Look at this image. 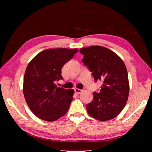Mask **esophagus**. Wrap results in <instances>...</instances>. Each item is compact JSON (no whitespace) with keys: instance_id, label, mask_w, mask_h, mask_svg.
I'll list each match as a JSON object with an SVG mask.
<instances>
[{"instance_id":"34e87169","label":"esophagus","mask_w":152,"mask_h":152,"mask_svg":"<svg viewBox=\"0 0 152 152\" xmlns=\"http://www.w3.org/2000/svg\"><path fill=\"white\" fill-rule=\"evenodd\" d=\"M74 92H75L76 94H80L82 92V90L79 88H74Z\"/></svg>"}]
</instances>
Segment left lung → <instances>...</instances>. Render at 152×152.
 Wrapping results in <instances>:
<instances>
[{"label": "left lung", "instance_id": "8db88e82", "mask_svg": "<svg viewBox=\"0 0 152 152\" xmlns=\"http://www.w3.org/2000/svg\"><path fill=\"white\" fill-rule=\"evenodd\" d=\"M80 52L94 81L102 82L101 91L94 92L93 100L86 104L87 111L101 121L112 119L121 112L128 99L129 86L125 64L116 53L102 46L81 48Z\"/></svg>", "mask_w": 152, "mask_h": 152}]
</instances>
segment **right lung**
<instances>
[{
	"instance_id": "1",
	"label": "right lung",
	"mask_w": 152,
	"mask_h": 152,
	"mask_svg": "<svg viewBox=\"0 0 152 152\" xmlns=\"http://www.w3.org/2000/svg\"><path fill=\"white\" fill-rule=\"evenodd\" d=\"M77 49H48L38 53L27 67L23 94L31 110L39 119L54 121L66 114L73 99L74 90L57 87L62 80L61 68Z\"/></svg>"
}]
</instances>
